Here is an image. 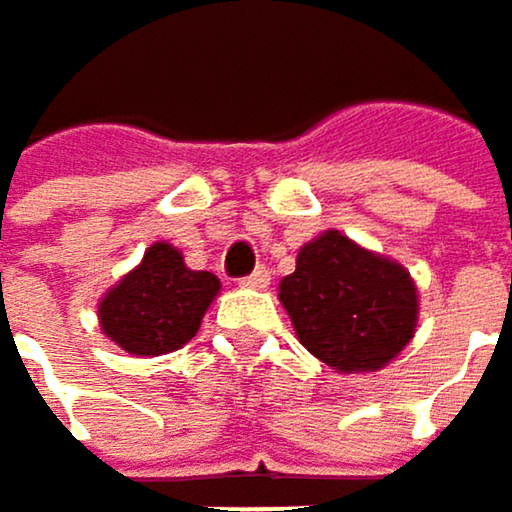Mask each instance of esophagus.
Segmentation results:
<instances>
[{"instance_id":"esophagus-1","label":"esophagus","mask_w":512,"mask_h":512,"mask_svg":"<svg viewBox=\"0 0 512 512\" xmlns=\"http://www.w3.org/2000/svg\"><path fill=\"white\" fill-rule=\"evenodd\" d=\"M242 285H245V288H254V291H264V288L270 285V270H267V267H258L251 276L242 279Z\"/></svg>"}]
</instances>
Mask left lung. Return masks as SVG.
Listing matches in <instances>:
<instances>
[{"label":"left lung","instance_id":"8db88e82","mask_svg":"<svg viewBox=\"0 0 512 512\" xmlns=\"http://www.w3.org/2000/svg\"><path fill=\"white\" fill-rule=\"evenodd\" d=\"M279 300L300 345L342 375L393 363L420 318L411 273L342 230H324L300 248L297 270L279 282Z\"/></svg>","mask_w":512,"mask_h":512}]
</instances>
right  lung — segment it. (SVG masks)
Returning a JSON list of instances; mask_svg holds the SVG:
<instances>
[{
  "instance_id": "1",
  "label": "right lung",
  "mask_w": 512,
  "mask_h": 512,
  "mask_svg": "<svg viewBox=\"0 0 512 512\" xmlns=\"http://www.w3.org/2000/svg\"><path fill=\"white\" fill-rule=\"evenodd\" d=\"M218 291V276L188 270L182 251L161 239L101 297L98 327L131 357H161L194 339Z\"/></svg>"
}]
</instances>
